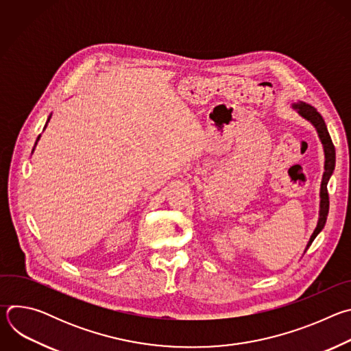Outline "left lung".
<instances>
[{"label":"left lung","mask_w":351,"mask_h":351,"mask_svg":"<svg viewBox=\"0 0 351 351\" xmlns=\"http://www.w3.org/2000/svg\"><path fill=\"white\" fill-rule=\"evenodd\" d=\"M293 110H295V112L304 118L306 121H308L317 130L318 137L322 143L324 147V154H325V165H324V175H322V182H321V191H319V197H321V202H319V217H318V222H317V228L313 232L307 247L304 250V253L308 250V247L311 245V243L314 241V239L319 234V232L324 229L325 223H326V218H328V213H329V195H328V182L335 171V162H336V153H335V145L332 143V138L329 136L328 128L325 125L324 118L321 117V114L310 104H306L303 101H298L294 103L291 106Z\"/></svg>","instance_id":"left-lung-1"}]
</instances>
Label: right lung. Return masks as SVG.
Instances as JSON below:
<instances>
[{
    "mask_svg": "<svg viewBox=\"0 0 351 351\" xmlns=\"http://www.w3.org/2000/svg\"><path fill=\"white\" fill-rule=\"evenodd\" d=\"M49 119H51V115H49V117H48V119H47V123H48V122H49ZM47 123H45V126H44V129H45V128H47ZM38 140H40V136H38V137H37V140H36V144H34V147H36V145H37V141H38ZM34 147H33V152H34ZM33 152H32V153H33Z\"/></svg>",
    "mask_w": 351,
    "mask_h": 351,
    "instance_id": "add662e5",
    "label": "right lung"
}]
</instances>
